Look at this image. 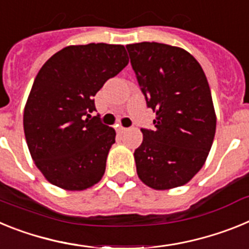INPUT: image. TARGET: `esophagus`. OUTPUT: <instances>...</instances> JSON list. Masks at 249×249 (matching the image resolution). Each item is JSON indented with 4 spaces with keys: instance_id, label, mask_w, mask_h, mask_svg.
Listing matches in <instances>:
<instances>
[{
    "instance_id": "34e87169",
    "label": "esophagus",
    "mask_w": 249,
    "mask_h": 249,
    "mask_svg": "<svg viewBox=\"0 0 249 249\" xmlns=\"http://www.w3.org/2000/svg\"><path fill=\"white\" fill-rule=\"evenodd\" d=\"M127 129H128V128H126V127L117 126V132H118V133H123V132H126Z\"/></svg>"
}]
</instances>
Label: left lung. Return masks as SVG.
I'll list each match as a JSON object with an SVG mask.
<instances>
[{
	"label": "left lung",
	"instance_id": "obj_1",
	"mask_svg": "<svg viewBox=\"0 0 249 249\" xmlns=\"http://www.w3.org/2000/svg\"><path fill=\"white\" fill-rule=\"evenodd\" d=\"M147 106L156 112L155 131L141 129L135 151L137 175L146 186L164 191L188 183L203 167L215 133L208 81L186 50L158 42L127 45Z\"/></svg>",
	"mask_w": 249,
	"mask_h": 249
}]
</instances>
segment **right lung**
<instances>
[{
	"label": "right lung",
	"instance_id": "right-lung-1",
	"mask_svg": "<svg viewBox=\"0 0 249 249\" xmlns=\"http://www.w3.org/2000/svg\"><path fill=\"white\" fill-rule=\"evenodd\" d=\"M128 65L122 45L62 48L41 67L23 112L31 157L50 183L83 191L105 175L116 132L101 123L93 97Z\"/></svg>",
	"mask_w": 249,
	"mask_h": 249
}]
</instances>
